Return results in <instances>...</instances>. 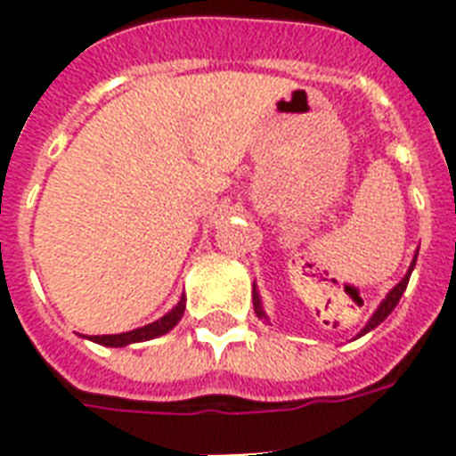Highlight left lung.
Returning a JSON list of instances; mask_svg holds the SVG:
<instances>
[{"label": "left lung", "mask_w": 456, "mask_h": 456, "mask_svg": "<svg viewBox=\"0 0 456 456\" xmlns=\"http://www.w3.org/2000/svg\"><path fill=\"white\" fill-rule=\"evenodd\" d=\"M414 265H417V256H414V263H411L410 272H407V277H404L403 281H400V284H397L395 289H393V291L388 293V296H386V300H383V303L379 305V310L374 312V317L369 319V324L364 326V331H362V333L371 331V329H374V326H379V324H381L383 319L388 317L390 312L395 310V305L400 303V298H403L404 289H407V284H410V274H411V270H414ZM253 307H256V314H257V317H265V312H263V305H260V296H257V291H256V289H253ZM362 333H360V336H362Z\"/></svg>", "instance_id": "left-lung-1"}]
</instances>
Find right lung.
Instances as JSON below:
<instances>
[{
    "mask_svg": "<svg viewBox=\"0 0 456 456\" xmlns=\"http://www.w3.org/2000/svg\"><path fill=\"white\" fill-rule=\"evenodd\" d=\"M184 307H186V298L182 296L175 307H172L163 319H158L153 324L149 326H142V329H134V331H127V333H116V336H94V343H102V346H109V347H123V346H130V343H139V340H149V338H156V336H163L172 329V326L177 324L182 314H184Z\"/></svg>",
    "mask_w": 456,
    "mask_h": 456,
    "instance_id": "obj_1",
    "label": "right lung"
}]
</instances>
